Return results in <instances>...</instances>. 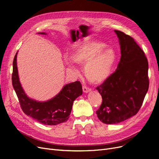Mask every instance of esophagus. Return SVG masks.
Masks as SVG:
<instances>
[{
    "label": "esophagus",
    "mask_w": 159,
    "mask_h": 159,
    "mask_svg": "<svg viewBox=\"0 0 159 159\" xmlns=\"http://www.w3.org/2000/svg\"><path fill=\"white\" fill-rule=\"evenodd\" d=\"M82 89H83V92H84V93H88V92L91 91V88H88V87H86V86H82Z\"/></svg>",
    "instance_id": "34e87169"
}]
</instances>
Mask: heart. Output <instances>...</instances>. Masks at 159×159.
Returning a JSON list of instances; mask_svg holds the SVG:
<instances>
[{"instance_id":"b5f03b06","label":"heart","mask_w":159,"mask_h":159,"mask_svg":"<svg viewBox=\"0 0 159 159\" xmlns=\"http://www.w3.org/2000/svg\"><path fill=\"white\" fill-rule=\"evenodd\" d=\"M106 47L102 41L86 43L77 48L71 57L73 63L85 66V77L92 84H100L107 79L116 61V51Z\"/></svg>"}]
</instances>
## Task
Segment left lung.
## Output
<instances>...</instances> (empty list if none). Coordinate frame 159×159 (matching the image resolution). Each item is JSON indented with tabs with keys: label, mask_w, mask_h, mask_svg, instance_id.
I'll list each match as a JSON object with an SVG mask.
<instances>
[{
	"label": "left lung",
	"mask_w": 159,
	"mask_h": 159,
	"mask_svg": "<svg viewBox=\"0 0 159 159\" xmlns=\"http://www.w3.org/2000/svg\"><path fill=\"white\" fill-rule=\"evenodd\" d=\"M121 47L116 71L96 87L102 102L96 114L101 121L116 124L136 115L149 88L148 61L143 50L131 36L114 30Z\"/></svg>",
	"instance_id": "1"
}]
</instances>
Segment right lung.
<instances>
[{
    "mask_svg": "<svg viewBox=\"0 0 159 159\" xmlns=\"http://www.w3.org/2000/svg\"><path fill=\"white\" fill-rule=\"evenodd\" d=\"M39 34H45L44 32ZM17 54L13 61L11 80L23 112L46 125H56L66 122L70 118L73 101L82 94L80 82L77 80L66 84L57 96L48 101L32 100L26 96L20 84L16 62Z\"/></svg>",
    "mask_w": 159,
    "mask_h": 159,
    "instance_id": "1",
    "label": "right lung"
}]
</instances>
